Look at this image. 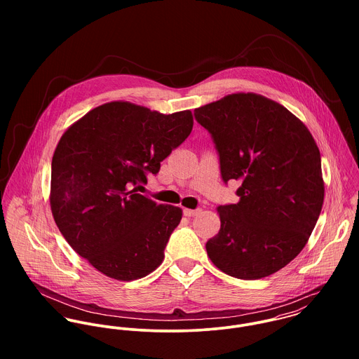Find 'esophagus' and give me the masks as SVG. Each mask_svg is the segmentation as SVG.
<instances>
[{"label":"esophagus","mask_w":359,"mask_h":359,"mask_svg":"<svg viewBox=\"0 0 359 359\" xmlns=\"http://www.w3.org/2000/svg\"><path fill=\"white\" fill-rule=\"evenodd\" d=\"M199 212H201V210H199V208H196V210L184 208V215H185V217H195V215H198Z\"/></svg>","instance_id":"esophagus-1"}]
</instances>
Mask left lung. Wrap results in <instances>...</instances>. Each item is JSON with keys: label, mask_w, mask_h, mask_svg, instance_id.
<instances>
[{"label": "left lung", "mask_w": 359, "mask_h": 359, "mask_svg": "<svg viewBox=\"0 0 359 359\" xmlns=\"http://www.w3.org/2000/svg\"><path fill=\"white\" fill-rule=\"evenodd\" d=\"M194 114L212 138L222 181L242 182L239 202L218 207L221 228L207 255L233 278L269 276L303 250L320 214L319 149L294 114L257 94H232Z\"/></svg>", "instance_id": "1"}]
</instances>
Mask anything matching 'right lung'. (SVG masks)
<instances>
[{"mask_svg": "<svg viewBox=\"0 0 359 359\" xmlns=\"http://www.w3.org/2000/svg\"><path fill=\"white\" fill-rule=\"evenodd\" d=\"M191 110L161 114L130 102L88 111L60 138L51 164L53 219L73 250L117 280L154 271L182 210L137 194L191 134Z\"/></svg>", "mask_w": 359, "mask_h": 359, "instance_id": "obj_1", "label": "right lung"}]
</instances>
